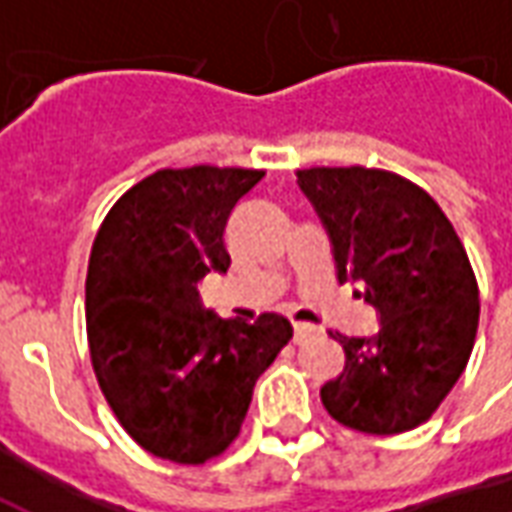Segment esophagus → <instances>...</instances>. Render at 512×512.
Masks as SVG:
<instances>
[{"mask_svg": "<svg viewBox=\"0 0 512 512\" xmlns=\"http://www.w3.org/2000/svg\"><path fill=\"white\" fill-rule=\"evenodd\" d=\"M318 332H321L318 326H310V323H296V326H293V340H296V343H307V340H312Z\"/></svg>", "mask_w": 512, "mask_h": 512, "instance_id": "34e87169", "label": "esophagus"}]
</instances>
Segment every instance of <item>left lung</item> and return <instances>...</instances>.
Here are the masks:
<instances>
[{
	"label": "left lung",
	"instance_id": "8db88e82",
	"mask_svg": "<svg viewBox=\"0 0 512 512\" xmlns=\"http://www.w3.org/2000/svg\"><path fill=\"white\" fill-rule=\"evenodd\" d=\"M299 189L332 241L337 279H362L378 334L345 337L343 373L321 386L340 425L373 436L417 428L450 395L474 348L480 293L439 202L397 172L310 167Z\"/></svg>",
	"mask_w": 512,
	"mask_h": 512
}]
</instances>
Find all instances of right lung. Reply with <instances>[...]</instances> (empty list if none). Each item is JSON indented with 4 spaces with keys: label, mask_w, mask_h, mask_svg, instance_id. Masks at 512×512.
Instances as JSON below:
<instances>
[{
    "label": "right lung",
    "mask_w": 512,
    "mask_h": 512,
    "mask_svg": "<svg viewBox=\"0 0 512 512\" xmlns=\"http://www.w3.org/2000/svg\"><path fill=\"white\" fill-rule=\"evenodd\" d=\"M263 169H158L120 197L87 266L95 378L142 450L205 463L241 433L255 381L293 337L288 318L222 321L200 301L205 274H227L224 227Z\"/></svg>",
    "instance_id": "add662e5"
}]
</instances>
